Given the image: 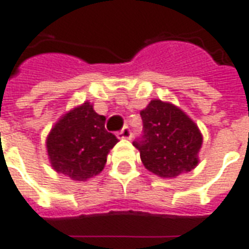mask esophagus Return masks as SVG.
Returning a JSON list of instances; mask_svg holds the SVG:
<instances>
[{"label":"esophagus","mask_w":249,"mask_h":249,"mask_svg":"<svg viewBox=\"0 0 249 249\" xmlns=\"http://www.w3.org/2000/svg\"><path fill=\"white\" fill-rule=\"evenodd\" d=\"M118 139H131L132 136V132L131 130H130V127H123L121 131L118 132L117 134Z\"/></svg>","instance_id":"obj_1"}]
</instances>
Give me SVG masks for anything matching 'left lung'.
I'll return each mask as SVG.
<instances>
[{
    "mask_svg": "<svg viewBox=\"0 0 249 249\" xmlns=\"http://www.w3.org/2000/svg\"><path fill=\"white\" fill-rule=\"evenodd\" d=\"M143 135L132 144L149 172L175 178L198 165L202 134L186 114L169 102L152 100L140 111Z\"/></svg>",
    "mask_w": 249,
    "mask_h": 249,
    "instance_id": "1",
    "label": "left lung"
}]
</instances>
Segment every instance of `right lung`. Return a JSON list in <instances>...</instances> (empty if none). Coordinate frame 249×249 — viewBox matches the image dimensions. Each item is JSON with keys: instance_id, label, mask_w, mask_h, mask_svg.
I'll use <instances>...</instances> for the list:
<instances>
[{"instance_id": "1", "label": "right lung", "mask_w": 249, "mask_h": 249, "mask_svg": "<svg viewBox=\"0 0 249 249\" xmlns=\"http://www.w3.org/2000/svg\"><path fill=\"white\" fill-rule=\"evenodd\" d=\"M104 115L84 102L57 121L47 136L52 168L73 181H87L102 172L117 136L105 128Z\"/></svg>"}]
</instances>
